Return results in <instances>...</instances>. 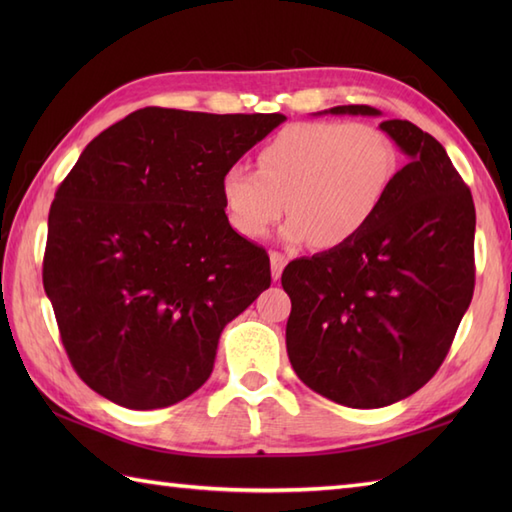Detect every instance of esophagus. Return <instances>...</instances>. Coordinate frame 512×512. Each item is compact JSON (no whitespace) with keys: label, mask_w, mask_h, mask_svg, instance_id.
<instances>
[{"label":"esophagus","mask_w":512,"mask_h":512,"mask_svg":"<svg viewBox=\"0 0 512 512\" xmlns=\"http://www.w3.org/2000/svg\"><path fill=\"white\" fill-rule=\"evenodd\" d=\"M286 264H288V257L284 253H277V250H273V253H270V270H273V279L281 277Z\"/></svg>","instance_id":"esophagus-1"}]
</instances>
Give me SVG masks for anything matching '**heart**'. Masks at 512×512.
I'll list each match as a JSON object with an SVG mask.
<instances>
[{
    "label": "heart",
    "mask_w": 512,
    "mask_h": 512,
    "mask_svg": "<svg viewBox=\"0 0 512 512\" xmlns=\"http://www.w3.org/2000/svg\"><path fill=\"white\" fill-rule=\"evenodd\" d=\"M259 171L228 165L220 193L228 224L262 239L290 211L284 239L341 248L361 237L383 209L398 171L396 145L372 123H295L257 154Z\"/></svg>",
    "instance_id": "heart-1"
}]
</instances>
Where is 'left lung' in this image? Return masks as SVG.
Instances as JSON below:
<instances>
[{"label":"left lung","mask_w":512,"mask_h":512,"mask_svg":"<svg viewBox=\"0 0 512 512\" xmlns=\"http://www.w3.org/2000/svg\"><path fill=\"white\" fill-rule=\"evenodd\" d=\"M330 114L380 116L369 105ZM407 165L367 231L290 262L286 347L297 376L354 409L394 405L427 385L449 354L475 288L471 191L431 134L383 121Z\"/></svg>","instance_id":"obj_1"}]
</instances>
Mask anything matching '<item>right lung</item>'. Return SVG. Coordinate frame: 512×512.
I'll return each mask as SVG.
<instances>
[{
    "mask_svg": "<svg viewBox=\"0 0 512 512\" xmlns=\"http://www.w3.org/2000/svg\"><path fill=\"white\" fill-rule=\"evenodd\" d=\"M284 114L145 107L83 149L48 215L43 288L76 374L127 409H160L213 372L228 321L270 286L233 231L220 178Z\"/></svg>",
    "mask_w": 512,
    "mask_h": 512,
    "instance_id": "obj_1",
    "label": "right lung"
}]
</instances>
